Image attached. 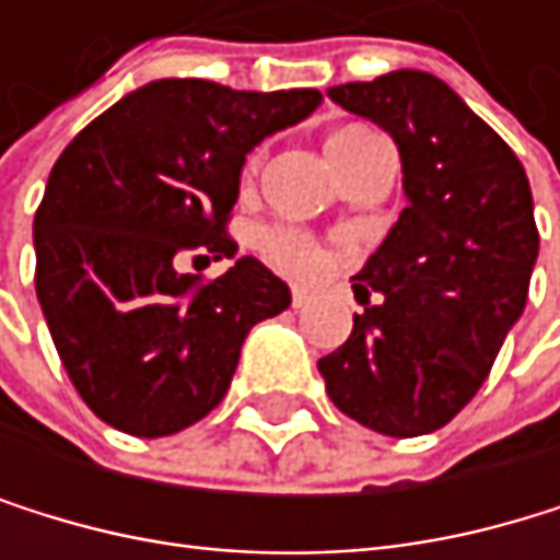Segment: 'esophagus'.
Returning <instances> with one entry per match:
<instances>
[{
  "instance_id": "obj_1",
  "label": "esophagus",
  "mask_w": 560,
  "mask_h": 560,
  "mask_svg": "<svg viewBox=\"0 0 560 560\" xmlns=\"http://www.w3.org/2000/svg\"><path fill=\"white\" fill-rule=\"evenodd\" d=\"M312 299H315V295H312V289H305V285H292V308H305Z\"/></svg>"
}]
</instances>
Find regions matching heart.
I'll return each mask as SVG.
<instances>
[{
    "mask_svg": "<svg viewBox=\"0 0 560 560\" xmlns=\"http://www.w3.org/2000/svg\"><path fill=\"white\" fill-rule=\"evenodd\" d=\"M370 133V130H362V127H346V130H336L329 137V158L332 164L339 167L349 154H352V147ZM261 252L278 265V268H285L292 275H308L318 268V245L308 238L305 231L299 228H285V224H271L261 231V238H258Z\"/></svg>",
    "mask_w": 560,
    "mask_h": 560,
    "instance_id": "obj_1",
    "label": "heart"
}]
</instances>
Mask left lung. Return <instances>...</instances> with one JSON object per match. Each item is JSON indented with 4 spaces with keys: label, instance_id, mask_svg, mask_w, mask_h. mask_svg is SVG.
<instances>
[{
    "label": "left lung",
    "instance_id": "1",
    "mask_svg": "<svg viewBox=\"0 0 560 560\" xmlns=\"http://www.w3.org/2000/svg\"><path fill=\"white\" fill-rule=\"evenodd\" d=\"M399 147L410 205L352 278L349 339L318 359L329 399L383 436H423L477 396L521 318L537 258L514 150L443 80L396 70L329 90Z\"/></svg>",
    "mask_w": 560,
    "mask_h": 560
}]
</instances>
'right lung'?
<instances>
[{"label":"right lung","mask_w":560,"mask_h":560,"mask_svg":"<svg viewBox=\"0 0 560 560\" xmlns=\"http://www.w3.org/2000/svg\"><path fill=\"white\" fill-rule=\"evenodd\" d=\"M318 90L252 93L158 80L83 127L49 171L33 221L36 295L70 383L133 436L205 420L238 370L242 342L292 295L228 234L245 154L305 120Z\"/></svg>","instance_id":"1"}]
</instances>
